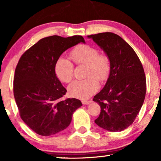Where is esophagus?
<instances>
[{
  "mask_svg": "<svg viewBox=\"0 0 161 161\" xmlns=\"http://www.w3.org/2000/svg\"><path fill=\"white\" fill-rule=\"evenodd\" d=\"M92 102V100H83L82 103L83 105H88V104H90Z\"/></svg>",
  "mask_w": 161,
  "mask_h": 161,
  "instance_id": "1",
  "label": "esophagus"
}]
</instances>
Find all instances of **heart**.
I'll return each instance as SVG.
<instances>
[{"instance_id":"heart-1","label":"heart","mask_w":161,"mask_h":161,"mask_svg":"<svg viewBox=\"0 0 161 161\" xmlns=\"http://www.w3.org/2000/svg\"><path fill=\"white\" fill-rule=\"evenodd\" d=\"M72 61L77 65H86L85 78L75 80L69 86V93L73 97L86 100L99 89L98 80L103 82L108 78L111 61L105 53H99L94 46L83 44L75 47L70 52ZM55 73L63 83H69L74 78V65L69 58L60 57L55 64Z\"/></svg>"}]
</instances>
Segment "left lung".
I'll return each mask as SVG.
<instances>
[{"label": "left lung", "instance_id": "1", "mask_svg": "<svg viewBox=\"0 0 161 161\" xmlns=\"http://www.w3.org/2000/svg\"><path fill=\"white\" fill-rule=\"evenodd\" d=\"M104 50L111 61L105 86L94 97L100 105L94 122L111 132L122 131L133 124L146 95V77L139 58L122 37L111 32L88 36Z\"/></svg>", "mask_w": 161, "mask_h": 161}]
</instances>
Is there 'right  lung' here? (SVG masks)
<instances>
[{"instance_id": "add662e5", "label": "right lung", "mask_w": 161, "mask_h": 161, "mask_svg": "<svg viewBox=\"0 0 161 161\" xmlns=\"http://www.w3.org/2000/svg\"><path fill=\"white\" fill-rule=\"evenodd\" d=\"M85 40L82 36L43 38L19 58L14 76V96L19 116L35 133L54 135L69 126L82 105L78 99L61 100L67 89L55 73V64L68 48Z\"/></svg>"}]
</instances>
